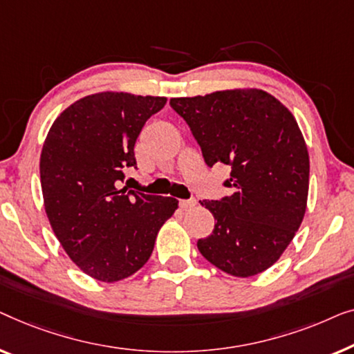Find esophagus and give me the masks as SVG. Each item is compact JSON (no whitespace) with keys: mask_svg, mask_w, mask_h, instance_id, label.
Returning <instances> with one entry per match:
<instances>
[{"mask_svg":"<svg viewBox=\"0 0 354 354\" xmlns=\"http://www.w3.org/2000/svg\"><path fill=\"white\" fill-rule=\"evenodd\" d=\"M197 205V202L191 198V201H179V207L183 208V210H189V208H194Z\"/></svg>","mask_w":354,"mask_h":354,"instance_id":"esophagus-1","label":"esophagus"}]
</instances>
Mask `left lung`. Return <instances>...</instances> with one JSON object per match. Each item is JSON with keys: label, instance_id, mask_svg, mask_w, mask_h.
Here are the masks:
<instances>
[{"label": "left lung", "instance_id": "left-lung-1", "mask_svg": "<svg viewBox=\"0 0 354 354\" xmlns=\"http://www.w3.org/2000/svg\"><path fill=\"white\" fill-rule=\"evenodd\" d=\"M208 167L231 168V196L201 201L215 216L197 248L212 265L250 277L274 265L300 227L310 186V157L290 111L261 89H226L173 97Z\"/></svg>", "mask_w": 354, "mask_h": 354}]
</instances>
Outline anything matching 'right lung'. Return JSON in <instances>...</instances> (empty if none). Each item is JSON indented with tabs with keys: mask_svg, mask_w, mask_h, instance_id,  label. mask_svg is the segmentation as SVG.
<instances>
[{
	"mask_svg": "<svg viewBox=\"0 0 354 354\" xmlns=\"http://www.w3.org/2000/svg\"><path fill=\"white\" fill-rule=\"evenodd\" d=\"M167 97L97 93L73 102L49 129L39 158L44 210L75 265L117 282L146 265L176 198L118 189L136 168L134 144Z\"/></svg>",
	"mask_w": 354,
	"mask_h": 354,
	"instance_id": "obj_1",
	"label": "right lung"
}]
</instances>
